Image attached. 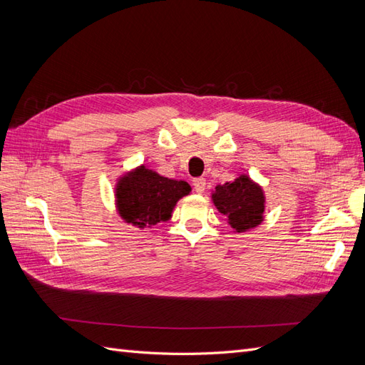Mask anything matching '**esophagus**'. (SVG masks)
I'll list each match as a JSON object with an SVG mask.
<instances>
[{
	"mask_svg": "<svg viewBox=\"0 0 365 365\" xmlns=\"http://www.w3.org/2000/svg\"><path fill=\"white\" fill-rule=\"evenodd\" d=\"M193 187L196 193H204L205 190V180L204 178H195L193 180Z\"/></svg>",
	"mask_w": 365,
	"mask_h": 365,
	"instance_id": "obj_1",
	"label": "esophagus"
}]
</instances>
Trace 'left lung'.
<instances>
[{
  "mask_svg": "<svg viewBox=\"0 0 365 365\" xmlns=\"http://www.w3.org/2000/svg\"><path fill=\"white\" fill-rule=\"evenodd\" d=\"M212 201L236 233L256 228L264 219V192L245 173L235 181L216 185Z\"/></svg>",
  "mask_w": 365,
  "mask_h": 365,
  "instance_id": "8db88e82",
  "label": "left lung"
}]
</instances>
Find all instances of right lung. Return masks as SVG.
I'll list each match as a JSON object with an SVG mask.
<instances>
[{
    "label": "right lung",
    "instance_id": "right-lung-1",
    "mask_svg": "<svg viewBox=\"0 0 365 365\" xmlns=\"http://www.w3.org/2000/svg\"><path fill=\"white\" fill-rule=\"evenodd\" d=\"M192 187L181 180L161 176L146 165L121 175L115 184V207L126 224L145 230L168 222L172 212Z\"/></svg>",
    "mask_w": 365,
    "mask_h": 365
}]
</instances>
